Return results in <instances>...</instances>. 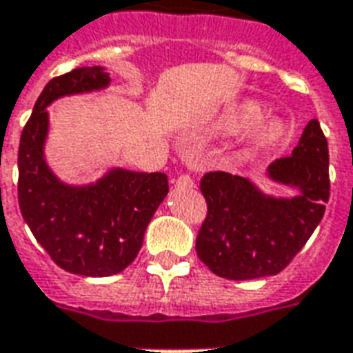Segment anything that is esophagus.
<instances>
[{
	"label": "esophagus",
	"instance_id": "obj_1",
	"mask_svg": "<svg viewBox=\"0 0 353 353\" xmlns=\"http://www.w3.org/2000/svg\"><path fill=\"white\" fill-rule=\"evenodd\" d=\"M194 183V181H192V177L190 176H187V174H181V176L177 177V185H192Z\"/></svg>",
	"mask_w": 353,
	"mask_h": 353
}]
</instances>
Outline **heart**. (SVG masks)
Instances as JSON below:
<instances>
[{
	"mask_svg": "<svg viewBox=\"0 0 353 353\" xmlns=\"http://www.w3.org/2000/svg\"><path fill=\"white\" fill-rule=\"evenodd\" d=\"M263 114V108L254 101H245L236 106H230L215 119L213 129L221 134H236L247 129L252 123H256ZM288 138V125L276 119V117H268L254 125L247 134V150L250 153H265V151L276 150L284 140Z\"/></svg>",
	"mask_w": 353,
	"mask_h": 353,
	"instance_id": "b5f03b06",
	"label": "heart"
}]
</instances>
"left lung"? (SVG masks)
<instances>
[{"instance_id": "left-lung-1", "label": "left lung", "mask_w": 353, "mask_h": 353, "mask_svg": "<svg viewBox=\"0 0 353 353\" xmlns=\"http://www.w3.org/2000/svg\"><path fill=\"white\" fill-rule=\"evenodd\" d=\"M268 176L299 192L294 198L270 196L228 172L202 177L208 215L196 252L215 275L230 281L276 275L309 241L330 200V151L318 119L307 123L292 155L270 164Z\"/></svg>"}]
</instances>
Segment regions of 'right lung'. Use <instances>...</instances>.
Here are the masks:
<instances>
[{
	"mask_svg": "<svg viewBox=\"0 0 353 353\" xmlns=\"http://www.w3.org/2000/svg\"><path fill=\"white\" fill-rule=\"evenodd\" d=\"M110 83L103 67H82L52 78L33 106L18 148V203L26 224L61 270L83 276L123 271L142 249L151 216L168 194L163 172L114 168L97 183L72 187L44 161L46 106Z\"/></svg>",
	"mask_w": 353,
	"mask_h": 353,
	"instance_id": "right-lung-1",
	"label": "right lung"
}]
</instances>
